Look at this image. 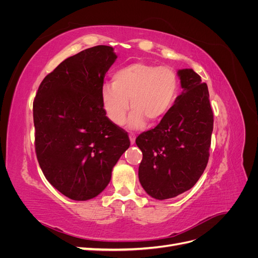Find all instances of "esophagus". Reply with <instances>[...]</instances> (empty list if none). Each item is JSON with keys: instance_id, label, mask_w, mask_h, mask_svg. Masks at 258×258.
Returning a JSON list of instances; mask_svg holds the SVG:
<instances>
[{"instance_id": "34e87169", "label": "esophagus", "mask_w": 258, "mask_h": 258, "mask_svg": "<svg viewBox=\"0 0 258 258\" xmlns=\"http://www.w3.org/2000/svg\"><path fill=\"white\" fill-rule=\"evenodd\" d=\"M129 139H130V143L135 144L136 143V135L135 134H130L129 135Z\"/></svg>"}]
</instances>
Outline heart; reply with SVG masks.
<instances>
[{
	"label": "heart",
	"mask_w": 258,
	"mask_h": 258,
	"mask_svg": "<svg viewBox=\"0 0 258 258\" xmlns=\"http://www.w3.org/2000/svg\"><path fill=\"white\" fill-rule=\"evenodd\" d=\"M179 92L176 73L169 67H157L145 62H135L116 71L112 85L104 84L101 89L103 110L116 126L126 119L131 107L128 124L132 128L144 126L165 118L173 107Z\"/></svg>",
	"instance_id": "obj_1"
}]
</instances>
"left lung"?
Instances as JSON below:
<instances>
[{
  "instance_id": "1",
  "label": "left lung",
  "mask_w": 258,
  "mask_h": 258,
  "mask_svg": "<svg viewBox=\"0 0 258 258\" xmlns=\"http://www.w3.org/2000/svg\"><path fill=\"white\" fill-rule=\"evenodd\" d=\"M183 91L165 118L140 135L139 179L151 197L165 200L190 189L208 165L213 112L206 83L192 69L178 70Z\"/></svg>"
}]
</instances>
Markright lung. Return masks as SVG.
<instances>
[{"label":"right lung","mask_w":258,"mask_h":258,"mask_svg":"<svg viewBox=\"0 0 258 258\" xmlns=\"http://www.w3.org/2000/svg\"><path fill=\"white\" fill-rule=\"evenodd\" d=\"M117 56L111 46L85 49L45 77L33 102L35 152L47 181L68 198L97 197L130 145L105 116L101 89Z\"/></svg>","instance_id":"1"}]
</instances>
